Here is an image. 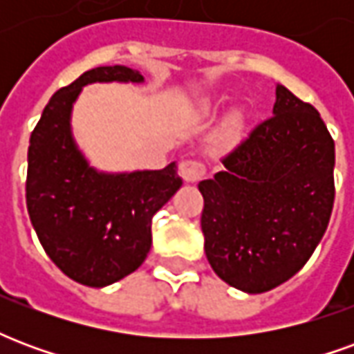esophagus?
Listing matches in <instances>:
<instances>
[{
  "label": "esophagus",
  "mask_w": 354,
  "mask_h": 354,
  "mask_svg": "<svg viewBox=\"0 0 354 354\" xmlns=\"http://www.w3.org/2000/svg\"><path fill=\"white\" fill-rule=\"evenodd\" d=\"M205 165L197 159H184V161L180 162V176L184 178L185 182H199L201 178L205 176Z\"/></svg>",
  "instance_id": "1"
}]
</instances>
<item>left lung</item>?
<instances>
[{
    "mask_svg": "<svg viewBox=\"0 0 354 354\" xmlns=\"http://www.w3.org/2000/svg\"><path fill=\"white\" fill-rule=\"evenodd\" d=\"M273 117L199 182L214 273L246 294L277 288L311 258L334 207V140L320 113L277 85Z\"/></svg>",
    "mask_w": 354,
    "mask_h": 354,
    "instance_id": "1",
    "label": "left lung"
}]
</instances>
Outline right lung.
Listing matches in <instances>:
<instances>
[{
	"label": "right lung",
	"mask_w": 354,
	"mask_h": 354,
	"mask_svg": "<svg viewBox=\"0 0 354 354\" xmlns=\"http://www.w3.org/2000/svg\"><path fill=\"white\" fill-rule=\"evenodd\" d=\"M144 83L138 70L100 66L53 94L28 147L26 205L55 266L102 288L136 271L151 248V218L180 189L176 162L161 170L100 172L72 134V109L91 83Z\"/></svg>",
	"instance_id": "obj_1"
}]
</instances>
